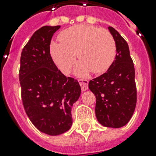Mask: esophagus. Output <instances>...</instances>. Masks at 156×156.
I'll return each mask as SVG.
<instances>
[{"label":"esophagus","mask_w":156,"mask_h":156,"mask_svg":"<svg viewBox=\"0 0 156 156\" xmlns=\"http://www.w3.org/2000/svg\"><path fill=\"white\" fill-rule=\"evenodd\" d=\"M79 82V84L81 86V88H82V90L83 91H85L88 89V81L86 80V79H79L78 80Z\"/></svg>","instance_id":"1"}]
</instances>
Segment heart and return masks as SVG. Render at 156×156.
Segmentation results:
<instances>
[{"instance_id":"1","label":"heart","mask_w":156,"mask_h":156,"mask_svg":"<svg viewBox=\"0 0 156 156\" xmlns=\"http://www.w3.org/2000/svg\"><path fill=\"white\" fill-rule=\"evenodd\" d=\"M61 43L52 42L50 52L62 73H69L76 62V54L80 62L75 68L78 76H86L90 70L103 73L113 63L116 53L113 36L105 29L79 24L63 30L59 35Z\"/></svg>"}]
</instances>
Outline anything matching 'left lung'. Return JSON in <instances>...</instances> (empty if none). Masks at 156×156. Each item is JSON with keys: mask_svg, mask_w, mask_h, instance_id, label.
<instances>
[{"mask_svg": "<svg viewBox=\"0 0 156 156\" xmlns=\"http://www.w3.org/2000/svg\"><path fill=\"white\" fill-rule=\"evenodd\" d=\"M108 30L116 42V57L106 73L89 82V89L96 97L98 121L105 127L121 128L135 109V71L127 42L113 27H108Z\"/></svg>", "mask_w": 156, "mask_h": 156, "instance_id": "8db88e82", "label": "left lung"}]
</instances>
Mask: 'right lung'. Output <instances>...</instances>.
Returning a JSON list of instances; mask_svg holds the SVG:
<instances>
[{
  "mask_svg": "<svg viewBox=\"0 0 156 156\" xmlns=\"http://www.w3.org/2000/svg\"><path fill=\"white\" fill-rule=\"evenodd\" d=\"M60 26H44L32 35L21 54L19 81L26 113L42 133L56 136L72 126L71 110L81 95L79 83L59 70L50 43Z\"/></svg>",
  "mask_w": 156,
  "mask_h": 156,
  "instance_id": "right-lung-1",
  "label": "right lung"
}]
</instances>
